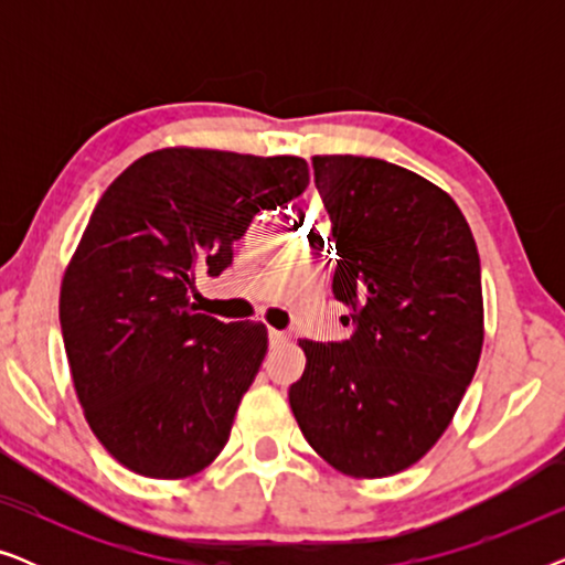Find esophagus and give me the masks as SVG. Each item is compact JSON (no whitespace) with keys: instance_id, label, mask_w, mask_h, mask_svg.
I'll return each mask as SVG.
<instances>
[{"instance_id":"esophagus-1","label":"esophagus","mask_w":565,"mask_h":565,"mask_svg":"<svg viewBox=\"0 0 565 565\" xmlns=\"http://www.w3.org/2000/svg\"><path fill=\"white\" fill-rule=\"evenodd\" d=\"M288 334H285V331H277V329H269V347H280V344H285L288 342Z\"/></svg>"}]
</instances>
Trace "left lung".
<instances>
[{
	"label": "left lung",
	"instance_id": "left-lung-1",
	"mask_svg": "<svg viewBox=\"0 0 565 565\" xmlns=\"http://www.w3.org/2000/svg\"><path fill=\"white\" fill-rule=\"evenodd\" d=\"M337 249L344 342L300 339L290 408L308 445L354 478L414 466L443 437L483 347L481 259L455 200L404 167L313 157Z\"/></svg>",
	"mask_w": 565,
	"mask_h": 565
}]
</instances>
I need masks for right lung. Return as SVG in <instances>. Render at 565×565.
<instances>
[{"instance_id": "add662e5", "label": "right lung", "mask_w": 565, "mask_h": 565, "mask_svg": "<svg viewBox=\"0 0 565 565\" xmlns=\"http://www.w3.org/2000/svg\"><path fill=\"white\" fill-rule=\"evenodd\" d=\"M306 188L298 157L161 149L99 198L61 282L58 319L84 416L120 466L174 481L226 447L267 329L195 313L192 285L234 262L254 215Z\"/></svg>"}]
</instances>
